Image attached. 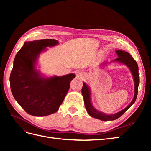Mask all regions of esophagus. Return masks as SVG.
<instances>
[{"label": "esophagus", "mask_w": 151, "mask_h": 151, "mask_svg": "<svg viewBox=\"0 0 151 151\" xmlns=\"http://www.w3.org/2000/svg\"><path fill=\"white\" fill-rule=\"evenodd\" d=\"M80 76H81V77H82L83 76H82V74H81V75H80Z\"/></svg>", "instance_id": "1"}]
</instances>
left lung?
<instances>
[{
  "label": "left lung",
  "instance_id": "left-lung-1",
  "mask_svg": "<svg viewBox=\"0 0 151 151\" xmlns=\"http://www.w3.org/2000/svg\"><path fill=\"white\" fill-rule=\"evenodd\" d=\"M116 52L118 55V58H116L114 61H117L119 62H122L125 64L130 68V71L133 75L134 83H135V94L134 97L132 101L130 104L123 109L121 111L118 112L114 115H106V114L99 112L96 110L91 103L90 99V91L85 83H83V87L82 88V94L84 97V104L86 108V110L89 113V115L93 118H98L103 121H110L116 120L117 118L120 117L123 113H124L128 109H129L132 104H133L137 99L138 94V87L139 85V67L136 61L134 60V58L131 56V55L125 51L122 50H116Z\"/></svg>",
  "mask_w": 151,
  "mask_h": 151
}]
</instances>
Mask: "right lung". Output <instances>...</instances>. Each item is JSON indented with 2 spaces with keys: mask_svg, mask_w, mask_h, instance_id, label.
<instances>
[{
  "mask_svg": "<svg viewBox=\"0 0 151 151\" xmlns=\"http://www.w3.org/2000/svg\"><path fill=\"white\" fill-rule=\"evenodd\" d=\"M58 42L43 39L25 42L14 60L10 75L11 90L14 98L28 114L43 116L55 113L62 103L70 81L76 76L43 78L36 70L35 63L45 47L55 46Z\"/></svg>",
  "mask_w": 151,
  "mask_h": 151,
  "instance_id": "right-lung-1",
  "label": "right lung"
}]
</instances>
